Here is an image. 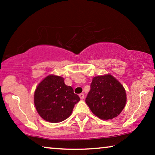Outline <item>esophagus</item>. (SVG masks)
Listing matches in <instances>:
<instances>
[{"mask_svg":"<svg viewBox=\"0 0 155 155\" xmlns=\"http://www.w3.org/2000/svg\"><path fill=\"white\" fill-rule=\"evenodd\" d=\"M79 97H80V98L81 99H83L84 98V94H80Z\"/></svg>","mask_w":155,"mask_h":155,"instance_id":"34e87169","label":"esophagus"}]
</instances>
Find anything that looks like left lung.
Here are the masks:
<instances>
[{"instance_id": "1", "label": "left lung", "mask_w": 155, "mask_h": 155, "mask_svg": "<svg viewBox=\"0 0 155 155\" xmlns=\"http://www.w3.org/2000/svg\"><path fill=\"white\" fill-rule=\"evenodd\" d=\"M85 101L93 114L101 120L117 117L126 106V90L111 74L94 77Z\"/></svg>"}]
</instances>
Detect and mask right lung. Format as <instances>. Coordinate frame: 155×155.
I'll list each match as a JSON object with an SVG mask.
<instances>
[{
	"label": "right lung",
	"instance_id": "add662e5",
	"mask_svg": "<svg viewBox=\"0 0 155 155\" xmlns=\"http://www.w3.org/2000/svg\"><path fill=\"white\" fill-rule=\"evenodd\" d=\"M80 100L73 89L67 86L64 78L54 74L44 78L34 94V103L39 115L50 123H59L69 117Z\"/></svg>",
	"mask_w": 155,
	"mask_h": 155
}]
</instances>
